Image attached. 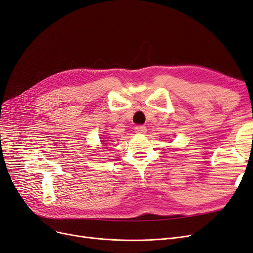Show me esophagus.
<instances>
[{
	"label": "esophagus",
	"instance_id": "obj_1",
	"mask_svg": "<svg viewBox=\"0 0 253 253\" xmlns=\"http://www.w3.org/2000/svg\"><path fill=\"white\" fill-rule=\"evenodd\" d=\"M135 132L137 134H144L145 132H147V127H145L144 126H135Z\"/></svg>",
	"mask_w": 253,
	"mask_h": 253
}]
</instances>
